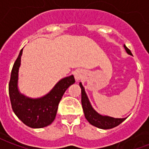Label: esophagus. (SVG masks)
<instances>
[{
	"label": "esophagus",
	"mask_w": 149,
	"mask_h": 149,
	"mask_svg": "<svg viewBox=\"0 0 149 149\" xmlns=\"http://www.w3.org/2000/svg\"><path fill=\"white\" fill-rule=\"evenodd\" d=\"M75 78H76V80H80L81 78V71H79V70H77V71L75 72Z\"/></svg>",
	"instance_id": "1"
}]
</instances>
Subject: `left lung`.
I'll use <instances>...</instances> for the list:
<instances>
[{
	"mask_svg": "<svg viewBox=\"0 0 149 149\" xmlns=\"http://www.w3.org/2000/svg\"><path fill=\"white\" fill-rule=\"evenodd\" d=\"M124 47L126 52H128V54L132 55L131 51L125 45H124ZM80 87L81 88V104H82V108L84 110V116L91 125L96 126L97 128H102V129H109V128L116 127L117 125L121 124L122 122L125 120V118H113L110 116H105L98 114L91 106L90 102L88 99L87 95L85 93L84 88L82 86L81 83H80Z\"/></svg>",
	"mask_w": 149,
	"mask_h": 149,
	"instance_id": "obj_1",
	"label": "left lung"
}]
</instances>
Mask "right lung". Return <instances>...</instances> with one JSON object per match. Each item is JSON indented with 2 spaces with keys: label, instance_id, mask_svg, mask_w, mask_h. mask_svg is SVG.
<instances>
[{
  "label": "right lung",
  "instance_id": "obj_1",
  "mask_svg": "<svg viewBox=\"0 0 149 149\" xmlns=\"http://www.w3.org/2000/svg\"><path fill=\"white\" fill-rule=\"evenodd\" d=\"M23 49L14 62L8 84V93L12 109L21 121L33 128H44L55 120L58 104L66 89L74 84V77H65L59 81L52 91L39 99H29L21 95L17 89L18 70L21 65Z\"/></svg>",
  "mask_w": 149,
  "mask_h": 149
}]
</instances>
